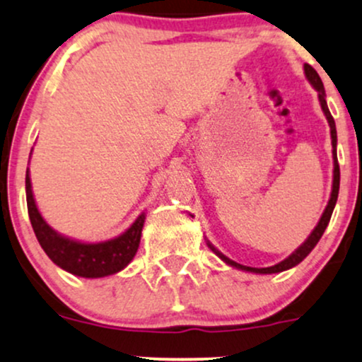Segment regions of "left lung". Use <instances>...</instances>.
<instances>
[{
	"label": "left lung",
	"instance_id": "8db88e82",
	"mask_svg": "<svg viewBox=\"0 0 362 362\" xmlns=\"http://www.w3.org/2000/svg\"><path fill=\"white\" fill-rule=\"evenodd\" d=\"M305 74L306 78H308V81L311 85L315 86V90L318 91V98H320V105H322L323 109V114L327 115V120L328 124H330V136H332V153H334V185H332V195H330V201H328V204L325 207V211H323L322 218H320V221L317 224V228L313 230V233L308 236V240H306L305 243L301 245L300 248H298L296 252H293L291 255L288 257L286 260L279 262V264L272 265V267H262V269H257V267H248V265H242V264H236V262L230 260L228 257H224L221 252H218L213 245L209 243V248L213 250L216 255L219 257V259L226 262V264L233 265L236 269H242V271H248V272H255V274H274V272H282V271H288V269L294 267V265H298L300 262L305 259L308 253L313 250L315 245L318 243V240L322 238L323 231H325V228L328 226V221H330L332 218V213H334V207H335V202H337V197H339V185H340V168H339V161H337V131H335V120L332 117L330 110H328V105H327V100H325V88H323V83L320 80L318 73L315 71L313 68H311L310 64H305Z\"/></svg>",
	"mask_w": 362,
	"mask_h": 362
}]
</instances>
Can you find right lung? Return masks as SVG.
I'll list each match as a JSON object with an SVG mask.
<instances>
[{"instance_id": "right-lung-1", "label": "right lung", "mask_w": 362, "mask_h": 362, "mask_svg": "<svg viewBox=\"0 0 362 362\" xmlns=\"http://www.w3.org/2000/svg\"><path fill=\"white\" fill-rule=\"evenodd\" d=\"M25 190H27L28 218H30L37 240L49 259L61 269L80 277H105L122 271L129 262L134 259L139 247L141 231H143L144 214H141L126 233L117 238L102 243H80L57 235L44 221L32 195L28 170L25 177Z\"/></svg>"}]
</instances>
